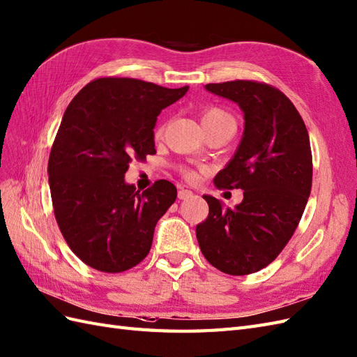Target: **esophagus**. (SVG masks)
<instances>
[{"label":"esophagus","instance_id":"34e87169","mask_svg":"<svg viewBox=\"0 0 357 357\" xmlns=\"http://www.w3.org/2000/svg\"><path fill=\"white\" fill-rule=\"evenodd\" d=\"M178 197H179L181 200H187V199H190V197H193V191L181 188V190L178 191Z\"/></svg>","mask_w":357,"mask_h":357}]
</instances>
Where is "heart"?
I'll return each mask as SVG.
<instances>
[{"label": "heart", "mask_w": 357, "mask_h": 357, "mask_svg": "<svg viewBox=\"0 0 357 357\" xmlns=\"http://www.w3.org/2000/svg\"><path fill=\"white\" fill-rule=\"evenodd\" d=\"M226 121H232V117L220 108H208L202 114V125L204 126H211V125H217V123H222ZM161 131H158V134Z\"/></svg>", "instance_id": "1"}]
</instances>
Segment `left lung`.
I'll return each instance as SVG.
<instances>
[{"label":"left lung","instance_id":"1","mask_svg":"<svg viewBox=\"0 0 357 357\" xmlns=\"http://www.w3.org/2000/svg\"><path fill=\"white\" fill-rule=\"evenodd\" d=\"M205 89L244 114L238 148L214 178L217 187L244 193L235 208L204 195L209 214L196 236L211 266L243 276L276 259L296 231L312 187L309 135L291 100L268 84L238 79Z\"/></svg>","mask_w":357,"mask_h":357}]
</instances>
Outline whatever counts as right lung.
I'll use <instances>...</instances> for the list:
<instances>
[{
	"label": "right lung",
	"instance_id": "1",
	"mask_svg": "<svg viewBox=\"0 0 357 357\" xmlns=\"http://www.w3.org/2000/svg\"><path fill=\"white\" fill-rule=\"evenodd\" d=\"M187 90L98 78L68 105L50 153V190L63 236L89 267L121 273L149 253L176 187L160 179L140 193L125 173L134 158L155 153L158 114Z\"/></svg>",
	"mask_w": 357,
	"mask_h": 357
}]
</instances>
